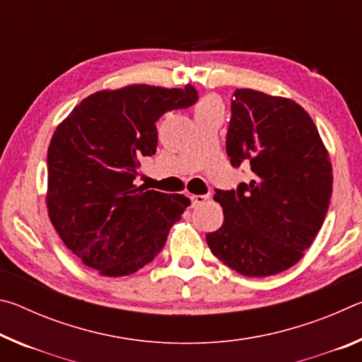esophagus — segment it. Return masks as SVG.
<instances>
[{
    "label": "esophagus",
    "instance_id": "1",
    "mask_svg": "<svg viewBox=\"0 0 362 362\" xmlns=\"http://www.w3.org/2000/svg\"><path fill=\"white\" fill-rule=\"evenodd\" d=\"M209 199V196L206 194H189V201H192V206H199V204H204L206 201Z\"/></svg>",
    "mask_w": 362,
    "mask_h": 362
}]
</instances>
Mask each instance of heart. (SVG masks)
I'll return each instance as SVG.
<instances>
[{
  "mask_svg": "<svg viewBox=\"0 0 362 362\" xmlns=\"http://www.w3.org/2000/svg\"><path fill=\"white\" fill-rule=\"evenodd\" d=\"M223 110L222 108V103L217 99V97L214 95H206L203 99H199V102L196 103L194 107V115H199V113H204V112H211V110Z\"/></svg>",
  "mask_w": 362,
  "mask_h": 362,
  "instance_id": "heart-1",
  "label": "heart"
}]
</instances>
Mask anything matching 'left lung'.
Masks as SVG:
<instances>
[{
    "instance_id": "8db88e82",
    "label": "left lung",
    "mask_w": 362,
    "mask_h": 362,
    "mask_svg": "<svg viewBox=\"0 0 362 362\" xmlns=\"http://www.w3.org/2000/svg\"><path fill=\"white\" fill-rule=\"evenodd\" d=\"M231 166L254 175L217 189L223 223L207 233L211 252L240 274H278L302 259L321 230L332 194V163L311 116L297 102L236 89L226 134Z\"/></svg>"
}]
</instances>
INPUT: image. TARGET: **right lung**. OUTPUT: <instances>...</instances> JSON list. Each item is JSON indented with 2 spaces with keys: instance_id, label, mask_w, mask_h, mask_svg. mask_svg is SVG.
Wrapping results in <instances>:
<instances>
[{
  "instance_id": "obj_1",
  "label": "right lung",
  "mask_w": 362,
  "mask_h": 362,
  "mask_svg": "<svg viewBox=\"0 0 362 362\" xmlns=\"http://www.w3.org/2000/svg\"><path fill=\"white\" fill-rule=\"evenodd\" d=\"M183 89L131 84L83 99L47 148L49 220L60 240L102 276L136 273L159 254L189 199L134 185L142 156L155 155V122L193 105Z\"/></svg>"
}]
</instances>
